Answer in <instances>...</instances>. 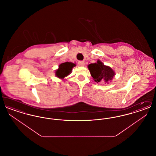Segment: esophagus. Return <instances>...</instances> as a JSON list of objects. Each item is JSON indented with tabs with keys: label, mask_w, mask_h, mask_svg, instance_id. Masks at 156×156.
<instances>
[{
	"label": "esophagus",
	"mask_w": 156,
	"mask_h": 156,
	"mask_svg": "<svg viewBox=\"0 0 156 156\" xmlns=\"http://www.w3.org/2000/svg\"><path fill=\"white\" fill-rule=\"evenodd\" d=\"M78 65H79L80 66H84V65H85V62H84V61H78Z\"/></svg>",
	"instance_id": "esophagus-1"
}]
</instances>
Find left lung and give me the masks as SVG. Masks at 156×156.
Returning <instances> with one entry per match:
<instances>
[{
	"label": "left lung",
	"instance_id": "left-lung-1",
	"mask_svg": "<svg viewBox=\"0 0 156 156\" xmlns=\"http://www.w3.org/2000/svg\"><path fill=\"white\" fill-rule=\"evenodd\" d=\"M88 67L91 76L97 83L105 82L108 83L115 75L114 71L111 67L105 66L103 62L99 59L97 63L90 64Z\"/></svg>",
	"mask_w": 156,
	"mask_h": 156
}]
</instances>
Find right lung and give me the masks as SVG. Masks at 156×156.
<instances>
[{
	"label": "right lung",
	"mask_w": 156,
	"mask_h": 156,
	"mask_svg": "<svg viewBox=\"0 0 156 156\" xmlns=\"http://www.w3.org/2000/svg\"><path fill=\"white\" fill-rule=\"evenodd\" d=\"M76 65L73 62H66L62 63L59 65L58 69L55 71V75L58 78L63 79L71 73L73 68Z\"/></svg>",
	"instance_id": "1"
}]
</instances>
